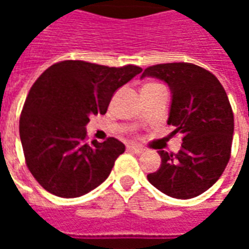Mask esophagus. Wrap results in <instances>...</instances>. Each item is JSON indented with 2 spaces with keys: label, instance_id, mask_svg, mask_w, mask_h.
Wrapping results in <instances>:
<instances>
[{
  "label": "esophagus",
  "instance_id": "obj_1",
  "mask_svg": "<svg viewBox=\"0 0 249 249\" xmlns=\"http://www.w3.org/2000/svg\"><path fill=\"white\" fill-rule=\"evenodd\" d=\"M128 151L135 152V153H142L144 149H142L141 146H137V145H128Z\"/></svg>",
  "mask_w": 249,
  "mask_h": 249
}]
</instances>
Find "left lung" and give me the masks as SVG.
<instances>
[{
	"instance_id": "obj_1",
	"label": "left lung",
	"mask_w": 249,
	"mask_h": 249,
	"mask_svg": "<svg viewBox=\"0 0 249 249\" xmlns=\"http://www.w3.org/2000/svg\"><path fill=\"white\" fill-rule=\"evenodd\" d=\"M167 82L172 101L168 124L181 133L178 153L159 151L161 165L149 173V183L175 198H192L212 187L231 157L233 112L224 88L211 71L189 62L146 68L140 78Z\"/></svg>"
}]
</instances>
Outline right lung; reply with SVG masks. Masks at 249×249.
<instances>
[{"label": "right lung", "mask_w": 249, "mask_h": 249, "mask_svg": "<svg viewBox=\"0 0 249 249\" xmlns=\"http://www.w3.org/2000/svg\"><path fill=\"white\" fill-rule=\"evenodd\" d=\"M142 69L87 61L57 62L33 84L19 117L25 161L41 187L80 197L104 183L125 145L109 137L85 142L90 114H105L114 92Z\"/></svg>", "instance_id": "1"}]
</instances>
